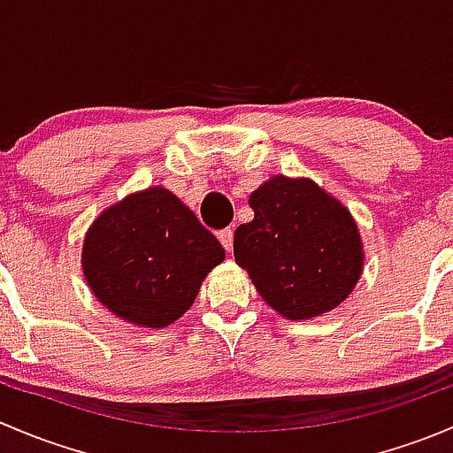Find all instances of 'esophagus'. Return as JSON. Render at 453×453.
I'll return each instance as SVG.
<instances>
[{
	"instance_id": "esophagus-1",
	"label": "esophagus",
	"mask_w": 453,
	"mask_h": 453,
	"mask_svg": "<svg viewBox=\"0 0 453 453\" xmlns=\"http://www.w3.org/2000/svg\"><path fill=\"white\" fill-rule=\"evenodd\" d=\"M217 239L221 241V245L227 250V252H232V248H234V230H232V227H226V230L219 232Z\"/></svg>"
}]
</instances>
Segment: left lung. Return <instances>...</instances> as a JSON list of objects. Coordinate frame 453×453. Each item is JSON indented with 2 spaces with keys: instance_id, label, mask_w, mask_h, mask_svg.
Masks as SVG:
<instances>
[{
  "instance_id": "1",
  "label": "left lung",
  "mask_w": 453,
  "mask_h": 453,
  "mask_svg": "<svg viewBox=\"0 0 453 453\" xmlns=\"http://www.w3.org/2000/svg\"><path fill=\"white\" fill-rule=\"evenodd\" d=\"M254 219L236 227L234 260L260 298L287 319L340 307L364 272L357 221L309 177L273 175L250 195Z\"/></svg>"
}]
</instances>
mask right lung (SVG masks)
<instances>
[{"mask_svg":"<svg viewBox=\"0 0 453 453\" xmlns=\"http://www.w3.org/2000/svg\"><path fill=\"white\" fill-rule=\"evenodd\" d=\"M226 250L188 205L149 186L104 208L85 232L83 276L116 318L166 328L181 318Z\"/></svg>","mask_w":453,"mask_h":453,"instance_id":"add662e5","label":"right lung"}]
</instances>
